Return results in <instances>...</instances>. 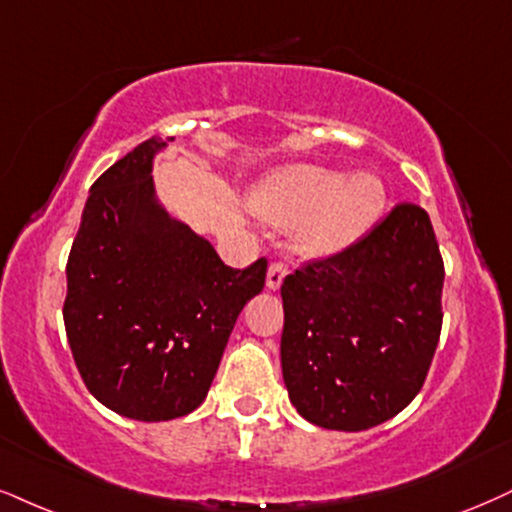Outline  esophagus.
<instances>
[{
  "label": "esophagus",
  "instance_id": "esophagus-1",
  "mask_svg": "<svg viewBox=\"0 0 512 512\" xmlns=\"http://www.w3.org/2000/svg\"><path fill=\"white\" fill-rule=\"evenodd\" d=\"M285 275H287V266L282 261H273L270 263V268H268V277H266V285H268V289H277L282 285V280H285Z\"/></svg>",
  "mask_w": 512,
  "mask_h": 512
}]
</instances>
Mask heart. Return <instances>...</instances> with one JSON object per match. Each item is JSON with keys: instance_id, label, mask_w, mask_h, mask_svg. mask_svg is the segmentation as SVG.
Listing matches in <instances>:
<instances>
[{"instance_id": "1", "label": "heart", "mask_w": 512, "mask_h": 512, "mask_svg": "<svg viewBox=\"0 0 512 512\" xmlns=\"http://www.w3.org/2000/svg\"><path fill=\"white\" fill-rule=\"evenodd\" d=\"M384 185L370 173L346 178L320 166H294L275 173L251 197L258 216L299 225L301 242L313 254L344 249L380 216Z\"/></svg>"}]
</instances>
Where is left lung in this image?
I'll return each mask as SVG.
<instances>
[{
	"mask_svg": "<svg viewBox=\"0 0 512 512\" xmlns=\"http://www.w3.org/2000/svg\"><path fill=\"white\" fill-rule=\"evenodd\" d=\"M444 261L425 208L399 204L368 235L282 282V375L313 425L361 432L425 384L441 334Z\"/></svg>",
	"mask_w": 512,
	"mask_h": 512,
	"instance_id": "obj_1",
	"label": "left lung"
}]
</instances>
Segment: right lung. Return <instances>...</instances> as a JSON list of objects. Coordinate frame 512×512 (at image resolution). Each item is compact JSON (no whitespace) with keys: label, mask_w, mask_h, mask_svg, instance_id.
<instances>
[{"label":"right lung","mask_w":512,"mask_h":512,"mask_svg":"<svg viewBox=\"0 0 512 512\" xmlns=\"http://www.w3.org/2000/svg\"><path fill=\"white\" fill-rule=\"evenodd\" d=\"M142 142L99 175L66 263L63 325L97 401L142 422L206 399L239 311L266 285V258L237 270L154 201Z\"/></svg>","instance_id":"1"}]
</instances>
